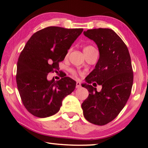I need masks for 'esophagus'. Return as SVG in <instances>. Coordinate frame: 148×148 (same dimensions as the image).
Listing matches in <instances>:
<instances>
[{
  "instance_id": "obj_1",
  "label": "esophagus",
  "mask_w": 148,
  "mask_h": 148,
  "mask_svg": "<svg viewBox=\"0 0 148 148\" xmlns=\"http://www.w3.org/2000/svg\"><path fill=\"white\" fill-rule=\"evenodd\" d=\"M81 87L80 83L79 82H76V88H80Z\"/></svg>"
}]
</instances>
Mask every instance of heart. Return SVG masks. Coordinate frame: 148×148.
Returning <instances> with one entry per match:
<instances>
[{
    "instance_id": "obj_1",
    "label": "heart",
    "mask_w": 148,
    "mask_h": 148,
    "mask_svg": "<svg viewBox=\"0 0 148 148\" xmlns=\"http://www.w3.org/2000/svg\"><path fill=\"white\" fill-rule=\"evenodd\" d=\"M95 49L93 46H90V45H88V46H86L84 48V54L86 56L88 54V53L92 51V50H93ZM71 73L74 75V76H76V72L74 71V70H72L71 71Z\"/></svg>"
}]
</instances>
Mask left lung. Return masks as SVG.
Masks as SVG:
<instances>
[{"mask_svg": "<svg viewBox=\"0 0 148 148\" xmlns=\"http://www.w3.org/2000/svg\"><path fill=\"white\" fill-rule=\"evenodd\" d=\"M84 34L95 42L100 58L86 78L88 84L82 85L90 94L82 108L88 122L106 125L118 116L130 96L134 80L130 55L125 44L112 29L95 28ZM93 82L102 86L100 92L89 84Z\"/></svg>", "mask_w": 148, "mask_h": 148, "instance_id": "left-lung-1", "label": "left lung"}]
</instances>
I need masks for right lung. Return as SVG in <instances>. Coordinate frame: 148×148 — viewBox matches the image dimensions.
Here are the masks:
<instances>
[{
  "label": "right lung",
  "instance_id": "obj_1",
  "mask_svg": "<svg viewBox=\"0 0 148 148\" xmlns=\"http://www.w3.org/2000/svg\"><path fill=\"white\" fill-rule=\"evenodd\" d=\"M82 31L48 26L26 42L18 60L16 80L23 105L33 116L46 118L56 114L63 99L74 90L76 82L69 77L49 81L47 76L58 69L59 62Z\"/></svg>",
  "mask_w": 148,
  "mask_h": 148
}]
</instances>
